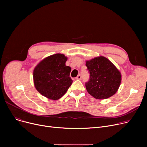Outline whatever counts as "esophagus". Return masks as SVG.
Wrapping results in <instances>:
<instances>
[{
	"mask_svg": "<svg viewBox=\"0 0 147 147\" xmlns=\"http://www.w3.org/2000/svg\"><path fill=\"white\" fill-rule=\"evenodd\" d=\"M76 80H81V79H82V76H81V75H80V74H79V75L76 78Z\"/></svg>",
	"mask_w": 147,
	"mask_h": 147,
	"instance_id": "34e87169",
	"label": "esophagus"
}]
</instances>
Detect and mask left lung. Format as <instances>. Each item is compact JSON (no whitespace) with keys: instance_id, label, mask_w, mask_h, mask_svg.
Masks as SVG:
<instances>
[{"instance_id":"1","label":"left lung","mask_w":147,"mask_h":147,"mask_svg":"<svg viewBox=\"0 0 147 147\" xmlns=\"http://www.w3.org/2000/svg\"><path fill=\"white\" fill-rule=\"evenodd\" d=\"M89 80L85 83L88 93L98 99H105L114 95L121 83V74L107 58L99 57L87 61Z\"/></svg>"}]
</instances>
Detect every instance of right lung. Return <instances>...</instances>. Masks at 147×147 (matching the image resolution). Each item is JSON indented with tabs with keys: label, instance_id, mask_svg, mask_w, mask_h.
<instances>
[{
	"label": "right lung",
	"instance_id": "obj_1",
	"mask_svg": "<svg viewBox=\"0 0 147 147\" xmlns=\"http://www.w3.org/2000/svg\"><path fill=\"white\" fill-rule=\"evenodd\" d=\"M67 58L57 53L45 58L34 69L36 89L44 96L57 100L63 96L71 85V68L65 65Z\"/></svg>",
	"mask_w": 147,
	"mask_h": 147
}]
</instances>
